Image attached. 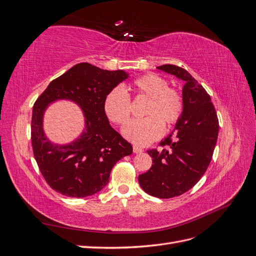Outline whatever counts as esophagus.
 Wrapping results in <instances>:
<instances>
[{
	"label": "esophagus",
	"instance_id": "1",
	"mask_svg": "<svg viewBox=\"0 0 256 256\" xmlns=\"http://www.w3.org/2000/svg\"><path fill=\"white\" fill-rule=\"evenodd\" d=\"M143 152V148H141V147H138L136 145H134V152L138 154V152Z\"/></svg>",
	"mask_w": 256,
	"mask_h": 256
}]
</instances>
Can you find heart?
Masks as SVG:
<instances>
[{
    "label": "heart",
    "instance_id": "obj_1",
    "mask_svg": "<svg viewBox=\"0 0 256 256\" xmlns=\"http://www.w3.org/2000/svg\"><path fill=\"white\" fill-rule=\"evenodd\" d=\"M138 95L150 98L145 118L134 120L122 128V134L138 145H148L157 140L164 131V125H174L182 112V98L168 82L159 74H147L132 83ZM104 112L111 122L122 125L131 114V99L122 86L112 88L104 98Z\"/></svg>",
    "mask_w": 256,
    "mask_h": 256
}]
</instances>
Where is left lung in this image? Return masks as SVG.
<instances>
[{"label": "left lung", "instance_id": "obj_1", "mask_svg": "<svg viewBox=\"0 0 256 256\" xmlns=\"http://www.w3.org/2000/svg\"><path fill=\"white\" fill-rule=\"evenodd\" d=\"M157 68L184 81V108L174 132L160 143L166 148L147 150L154 164L138 175V184L150 196L171 198L194 187L206 172L218 138L219 120L210 96L186 69L175 65Z\"/></svg>", "mask_w": 256, "mask_h": 256}]
</instances>
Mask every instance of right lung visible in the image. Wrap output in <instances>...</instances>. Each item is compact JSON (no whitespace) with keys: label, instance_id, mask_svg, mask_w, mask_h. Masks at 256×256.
<instances>
[{"label":"right lung","instance_id":"obj_1","mask_svg":"<svg viewBox=\"0 0 256 256\" xmlns=\"http://www.w3.org/2000/svg\"><path fill=\"white\" fill-rule=\"evenodd\" d=\"M128 78L124 70H104L80 63L53 80L33 106L30 138L35 160L44 180L60 194L85 198L109 182L114 164L132 154V146L115 131L104 109L112 88ZM70 100L84 114V129L69 144H52L43 131V114L56 100Z\"/></svg>","mask_w":256,"mask_h":256}]
</instances>
